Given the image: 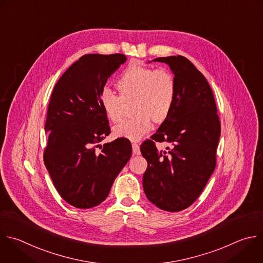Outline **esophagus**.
Masks as SVG:
<instances>
[{"instance_id":"34e87169","label":"esophagus","mask_w":263,"mask_h":263,"mask_svg":"<svg viewBox=\"0 0 263 263\" xmlns=\"http://www.w3.org/2000/svg\"><path fill=\"white\" fill-rule=\"evenodd\" d=\"M132 149H133V154L134 155H140V149H139V145L135 142L132 143Z\"/></svg>"}]
</instances>
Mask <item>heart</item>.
Listing matches in <instances>:
<instances>
[{"label": "heart", "mask_w": 263, "mask_h": 263, "mask_svg": "<svg viewBox=\"0 0 263 263\" xmlns=\"http://www.w3.org/2000/svg\"><path fill=\"white\" fill-rule=\"evenodd\" d=\"M120 96L109 89L100 93L99 103L112 123L123 120L126 104L132 102L131 119L115 127L117 136L139 140L155 124L169 118L177 96V84L172 74L165 69H154L136 64L129 65L116 82Z\"/></svg>", "instance_id": "b5f03b06"}]
</instances>
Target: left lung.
I'll list each match as a JSON object with an SVG mask.
<instances>
[{
	"instance_id": "1",
	"label": "left lung",
	"mask_w": 263,
	"mask_h": 263,
	"mask_svg": "<svg viewBox=\"0 0 263 263\" xmlns=\"http://www.w3.org/2000/svg\"><path fill=\"white\" fill-rule=\"evenodd\" d=\"M153 62L169 66L177 96L169 118L140 145L147 161L142 185L157 208L180 212L198 198L215 170L221 125L211 86L188 59L170 55ZM155 141L168 142L173 147L159 152Z\"/></svg>"
}]
</instances>
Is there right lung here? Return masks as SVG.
Returning <instances> with one entry per match:
<instances>
[{
  "label": "right lung",
  "mask_w": 263,
  "mask_h": 263,
  "mask_svg": "<svg viewBox=\"0 0 263 263\" xmlns=\"http://www.w3.org/2000/svg\"><path fill=\"white\" fill-rule=\"evenodd\" d=\"M126 60L121 53L84 54L62 75L50 97L44 164L59 194L77 209L104 201L131 158L132 146L126 138L100 144L110 127L99 96Z\"/></svg>",
  "instance_id": "obj_1"
}]
</instances>
